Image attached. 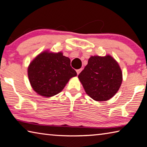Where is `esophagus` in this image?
Returning <instances> with one entry per match:
<instances>
[{
	"mask_svg": "<svg viewBox=\"0 0 147 147\" xmlns=\"http://www.w3.org/2000/svg\"><path fill=\"white\" fill-rule=\"evenodd\" d=\"M82 69H78V70H76V73H77V74H78L80 73V72L82 71Z\"/></svg>",
	"mask_w": 147,
	"mask_h": 147,
	"instance_id": "34e87169",
	"label": "esophagus"
}]
</instances>
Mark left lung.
I'll return each mask as SVG.
<instances>
[{"instance_id":"left-lung-1","label":"left lung","mask_w":147,"mask_h":147,"mask_svg":"<svg viewBox=\"0 0 147 147\" xmlns=\"http://www.w3.org/2000/svg\"><path fill=\"white\" fill-rule=\"evenodd\" d=\"M78 78L88 96L103 101L110 100L118 91L123 75L118 62L107 55L90 57Z\"/></svg>"}]
</instances>
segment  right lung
Returning a JSON list of instances; mask_svg holds the SVG:
<instances>
[{"label":"right lung","mask_w":147,"mask_h":147,"mask_svg":"<svg viewBox=\"0 0 147 147\" xmlns=\"http://www.w3.org/2000/svg\"><path fill=\"white\" fill-rule=\"evenodd\" d=\"M28 75L33 89L37 94L49 98L63 89L69 80L77 75L71 67V60L62 52L45 51L29 63Z\"/></svg>","instance_id":"right-lung-1"}]
</instances>
